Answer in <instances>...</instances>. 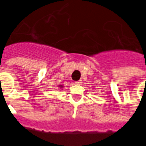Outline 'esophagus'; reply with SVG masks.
Wrapping results in <instances>:
<instances>
[{"mask_svg": "<svg viewBox=\"0 0 146 146\" xmlns=\"http://www.w3.org/2000/svg\"><path fill=\"white\" fill-rule=\"evenodd\" d=\"M82 83V81L79 80V81H77V82H75V84H80Z\"/></svg>", "mask_w": 146, "mask_h": 146, "instance_id": "obj_1", "label": "esophagus"}]
</instances>
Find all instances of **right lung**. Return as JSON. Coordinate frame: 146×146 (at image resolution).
<instances>
[{
	"mask_svg": "<svg viewBox=\"0 0 146 146\" xmlns=\"http://www.w3.org/2000/svg\"><path fill=\"white\" fill-rule=\"evenodd\" d=\"M60 86V87H62V85H59Z\"/></svg>",
	"mask_w": 146,
	"mask_h": 146,
	"instance_id": "obj_1",
	"label": "right lung"
}]
</instances>
